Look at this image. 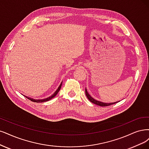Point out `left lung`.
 Wrapping results in <instances>:
<instances>
[{"mask_svg":"<svg viewBox=\"0 0 149 149\" xmlns=\"http://www.w3.org/2000/svg\"><path fill=\"white\" fill-rule=\"evenodd\" d=\"M85 94H86V97H88V99L89 101L93 103H94L95 104H96V105H98V106H102V107H104V106H111L112 105V104H116L118 102H111V103H106V102H101V101H97L95 99H94L93 97H92L88 93V92L87 91V90L86 88H85Z\"/></svg>","mask_w":149,"mask_h":149,"instance_id":"1","label":"left lung"}]
</instances>
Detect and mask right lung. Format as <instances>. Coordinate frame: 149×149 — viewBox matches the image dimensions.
Listing matches in <instances>:
<instances>
[{
	"label": "right lung",
	"mask_w": 149,
	"mask_h": 149,
	"mask_svg": "<svg viewBox=\"0 0 149 149\" xmlns=\"http://www.w3.org/2000/svg\"><path fill=\"white\" fill-rule=\"evenodd\" d=\"M62 84H63V81L61 82V84H60V85L59 86V87L58 88V89L56 90V91H55L51 96H49V97H47V98L43 99V100H35V99H33V98H31V97H27V96H24H24L26 98L29 99V100H31V101H32V102H46V101H49L50 100H52V99H53L55 96H56V95L58 94V93L59 91L60 90L61 88Z\"/></svg>",
	"instance_id": "add662e5"
}]
</instances>
